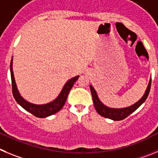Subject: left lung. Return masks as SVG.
<instances>
[{
	"label": "left lung",
	"mask_w": 158,
	"mask_h": 158,
	"mask_svg": "<svg viewBox=\"0 0 158 158\" xmlns=\"http://www.w3.org/2000/svg\"><path fill=\"white\" fill-rule=\"evenodd\" d=\"M150 86H151V79H150V82H149L147 89H146L143 98L139 102L134 104L133 106H129V107L127 108H123V109H112V108H109L107 106H104L103 104L102 103V102L99 100L98 94H97L96 91H95V89H94L93 86L90 85L89 88H90V91H91L94 108L97 112H98V113L100 114L102 116L109 118V119H111V120H122L125 119V118H127L133 112H135L146 101V99L148 97L149 93H150Z\"/></svg>",
	"instance_id": "left-lung-1"
}]
</instances>
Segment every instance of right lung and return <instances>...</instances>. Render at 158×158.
<instances>
[{
    "mask_svg": "<svg viewBox=\"0 0 158 158\" xmlns=\"http://www.w3.org/2000/svg\"><path fill=\"white\" fill-rule=\"evenodd\" d=\"M10 72H11L12 94H13L14 98L15 99L17 103L19 104L25 110L31 113V114H33L36 117L39 118H45L51 116V115L55 114L63 108L67 100V98H68V95L69 94V91L73 86L74 82H76L79 77V76H77L68 81L65 83L64 86L62 89L59 96L53 102L45 104V105H35V104H31L30 102H27L26 100H24L20 96L18 89H17L15 79H14L13 71H12V59L11 60V64H10Z\"/></svg>",
    "mask_w": 158,
    "mask_h": 158,
    "instance_id": "add662e5",
    "label": "right lung"
}]
</instances>
